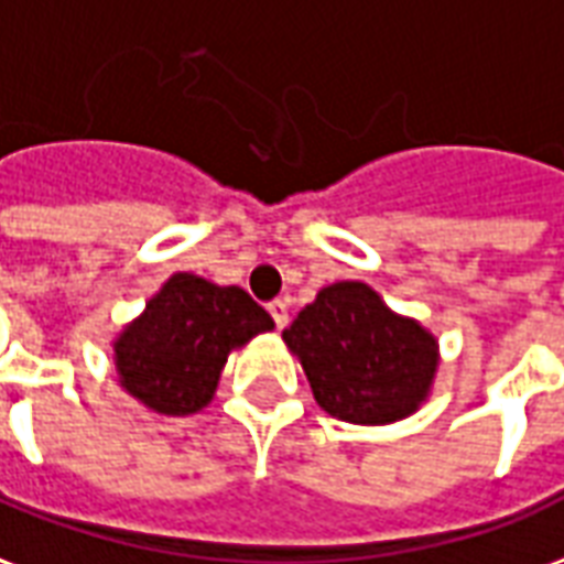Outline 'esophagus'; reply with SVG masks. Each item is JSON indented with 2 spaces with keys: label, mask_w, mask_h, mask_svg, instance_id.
<instances>
[{
  "label": "esophagus",
  "mask_w": 564,
  "mask_h": 564,
  "mask_svg": "<svg viewBox=\"0 0 564 564\" xmlns=\"http://www.w3.org/2000/svg\"><path fill=\"white\" fill-rule=\"evenodd\" d=\"M267 310L273 315V324L282 330L288 324V300H273V303H267Z\"/></svg>",
  "instance_id": "1"
}]
</instances>
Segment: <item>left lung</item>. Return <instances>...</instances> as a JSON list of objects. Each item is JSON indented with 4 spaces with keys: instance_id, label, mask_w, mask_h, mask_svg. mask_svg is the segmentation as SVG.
I'll return each instance as SVG.
<instances>
[{
    "instance_id": "left-lung-1",
    "label": "left lung",
    "mask_w": 564,
    "mask_h": 564,
    "mask_svg": "<svg viewBox=\"0 0 564 564\" xmlns=\"http://www.w3.org/2000/svg\"><path fill=\"white\" fill-rule=\"evenodd\" d=\"M282 339L306 369L315 402L348 423L412 414L438 367L433 336L390 312L364 282L322 288Z\"/></svg>"
}]
</instances>
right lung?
<instances>
[{"mask_svg": "<svg viewBox=\"0 0 564 564\" xmlns=\"http://www.w3.org/2000/svg\"><path fill=\"white\" fill-rule=\"evenodd\" d=\"M273 318L242 288L176 273L117 339L122 388L159 414H192L213 400L228 351Z\"/></svg>", "mask_w": 564, "mask_h": 564, "instance_id": "1", "label": "right lung"}]
</instances>
